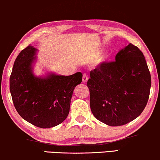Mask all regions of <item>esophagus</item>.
<instances>
[{
    "label": "esophagus",
    "mask_w": 160,
    "mask_h": 160,
    "mask_svg": "<svg viewBox=\"0 0 160 160\" xmlns=\"http://www.w3.org/2000/svg\"><path fill=\"white\" fill-rule=\"evenodd\" d=\"M88 80V77L87 75H83L82 76V82H87Z\"/></svg>",
    "instance_id": "34e87169"
}]
</instances>
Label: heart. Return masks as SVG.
I'll use <instances>...</instances> for the list:
<instances>
[{"instance_id": "b5f03b06", "label": "heart", "mask_w": 160, "mask_h": 160, "mask_svg": "<svg viewBox=\"0 0 160 160\" xmlns=\"http://www.w3.org/2000/svg\"><path fill=\"white\" fill-rule=\"evenodd\" d=\"M102 53V50L101 49H98V50H96L94 51V52L92 53L91 56V58L92 59H96V63L97 65H100L102 64H104V63H107L109 62L111 58V54L109 53H103V55L100 56Z\"/></svg>"}]
</instances>
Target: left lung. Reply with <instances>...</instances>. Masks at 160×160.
Listing matches in <instances>:
<instances>
[{"label":"left lung","mask_w":160,"mask_h":160,"mask_svg":"<svg viewBox=\"0 0 160 160\" xmlns=\"http://www.w3.org/2000/svg\"><path fill=\"white\" fill-rule=\"evenodd\" d=\"M87 82L93 116L109 126L131 122L147 106L151 75L143 53L131 43L117 53L115 62L91 71Z\"/></svg>","instance_id":"1"}]
</instances>
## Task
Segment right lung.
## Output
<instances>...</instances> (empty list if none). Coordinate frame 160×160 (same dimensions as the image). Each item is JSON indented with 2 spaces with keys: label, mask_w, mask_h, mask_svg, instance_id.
<instances>
[{
  "label": "right lung",
  "mask_w": 160,
  "mask_h": 160,
  "mask_svg": "<svg viewBox=\"0 0 160 160\" xmlns=\"http://www.w3.org/2000/svg\"><path fill=\"white\" fill-rule=\"evenodd\" d=\"M38 49L28 46L16 58L10 76V92L20 116L41 128L59 125L68 116L75 88L82 75L69 76L48 73L38 77L33 73Z\"/></svg>",
  "instance_id": "1"
}]
</instances>
